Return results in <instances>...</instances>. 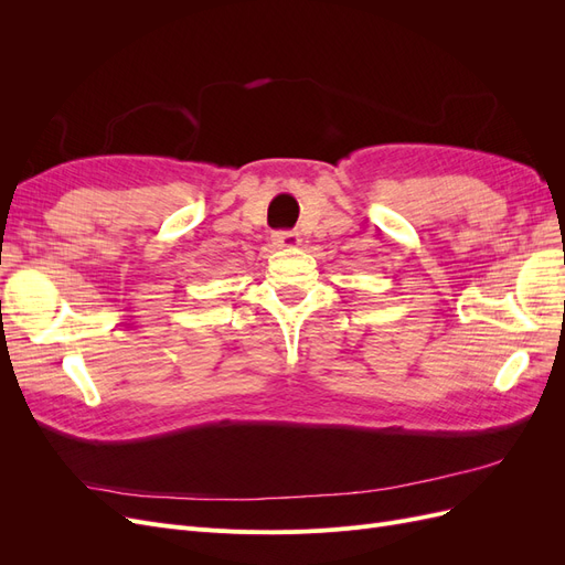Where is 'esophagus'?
Wrapping results in <instances>:
<instances>
[{
  "instance_id": "34e87169",
  "label": "esophagus",
  "mask_w": 565,
  "mask_h": 565,
  "mask_svg": "<svg viewBox=\"0 0 565 565\" xmlns=\"http://www.w3.org/2000/svg\"><path fill=\"white\" fill-rule=\"evenodd\" d=\"M273 245L280 249H295L301 245V237L295 231H278V233H273Z\"/></svg>"
}]
</instances>
